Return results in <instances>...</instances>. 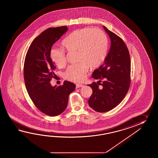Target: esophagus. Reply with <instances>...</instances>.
Returning a JSON list of instances; mask_svg holds the SVG:
<instances>
[{
    "mask_svg": "<svg viewBox=\"0 0 158 158\" xmlns=\"http://www.w3.org/2000/svg\"><path fill=\"white\" fill-rule=\"evenodd\" d=\"M84 85L82 84H76V88H79V87H82Z\"/></svg>",
    "mask_w": 158,
    "mask_h": 158,
    "instance_id": "esophagus-1",
    "label": "esophagus"
}]
</instances>
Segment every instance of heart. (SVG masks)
Wrapping results in <instances>:
<instances>
[{
  "instance_id": "obj_1",
  "label": "heart",
  "mask_w": 158,
  "mask_h": 158,
  "mask_svg": "<svg viewBox=\"0 0 158 158\" xmlns=\"http://www.w3.org/2000/svg\"><path fill=\"white\" fill-rule=\"evenodd\" d=\"M62 44L69 51H78V60L80 61L69 65L64 73L65 78L73 82L83 80L89 65L91 68L98 67L107 56V37L99 29L86 27L74 30L63 40ZM51 57L59 67H64L67 63L63 49L54 48L51 51Z\"/></svg>"
}]
</instances>
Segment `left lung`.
Returning a JSON list of instances; mask_svg holds the SVG:
<instances>
[{
    "label": "left lung",
    "instance_id": "left-lung-1",
    "mask_svg": "<svg viewBox=\"0 0 158 158\" xmlns=\"http://www.w3.org/2000/svg\"><path fill=\"white\" fill-rule=\"evenodd\" d=\"M111 39V47L104 64L95 70L92 77L98 80L88 85L93 90L88 102L98 112L110 111L120 104L131 85V58L124 42L103 26ZM102 82V83H101ZM101 85V88L98 87Z\"/></svg>",
    "mask_w": 158,
    "mask_h": 158
}]
</instances>
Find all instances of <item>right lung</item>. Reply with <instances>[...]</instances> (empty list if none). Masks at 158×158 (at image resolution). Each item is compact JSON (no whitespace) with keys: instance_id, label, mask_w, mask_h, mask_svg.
I'll return each instance as SVG.
<instances>
[{"instance_id":"1","label":"right lung","mask_w":158,"mask_h":158,"mask_svg":"<svg viewBox=\"0 0 158 158\" xmlns=\"http://www.w3.org/2000/svg\"><path fill=\"white\" fill-rule=\"evenodd\" d=\"M67 30L63 26L42 32L30 44L24 61V81L30 99L40 111L50 116L65 111L69 95L76 88L68 81L57 87L50 83L56 68L51 59V47Z\"/></svg>"}]
</instances>
